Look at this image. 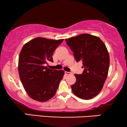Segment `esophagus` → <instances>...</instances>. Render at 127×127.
<instances>
[{"instance_id": "1", "label": "esophagus", "mask_w": 127, "mask_h": 127, "mask_svg": "<svg viewBox=\"0 0 127 127\" xmlns=\"http://www.w3.org/2000/svg\"><path fill=\"white\" fill-rule=\"evenodd\" d=\"M65 74L66 75H69V74H72V73L70 72H65Z\"/></svg>"}]
</instances>
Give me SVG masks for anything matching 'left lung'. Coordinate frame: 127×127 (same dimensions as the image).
I'll use <instances>...</instances> for the list:
<instances>
[{"mask_svg":"<svg viewBox=\"0 0 127 127\" xmlns=\"http://www.w3.org/2000/svg\"><path fill=\"white\" fill-rule=\"evenodd\" d=\"M65 41L76 62L82 61L84 68L82 74H74L72 92L83 99H91L101 91L108 74L110 59L106 47L100 38L86 33Z\"/></svg>","mask_w":127,"mask_h":127,"instance_id":"8db88e82","label":"left lung"}]
</instances>
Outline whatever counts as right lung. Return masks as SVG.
<instances>
[{
  "label": "right lung",
  "mask_w": 127,
  "mask_h": 127,
  "mask_svg": "<svg viewBox=\"0 0 127 127\" xmlns=\"http://www.w3.org/2000/svg\"><path fill=\"white\" fill-rule=\"evenodd\" d=\"M63 39L36 37L26 43L20 52L18 72L22 84L33 99L46 102L53 98L65 72L46 66L53 62L52 55Z\"/></svg>",
  "instance_id": "1"
}]
</instances>
